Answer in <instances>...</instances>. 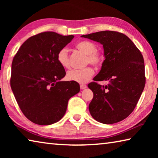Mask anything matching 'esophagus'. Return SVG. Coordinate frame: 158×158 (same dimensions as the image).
<instances>
[{
	"mask_svg": "<svg viewBox=\"0 0 158 158\" xmlns=\"http://www.w3.org/2000/svg\"><path fill=\"white\" fill-rule=\"evenodd\" d=\"M87 86L85 85H84V84H81L80 85V89H81V90H83V89H85V88H86Z\"/></svg>",
	"mask_w": 158,
	"mask_h": 158,
	"instance_id": "34e87169",
	"label": "esophagus"
}]
</instances>
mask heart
I'll use <instances>...</instances> for the list:
<instances>
[{
  "instance_id": "b5f03b06",
  "label": "heart",
  "mask_w": 158,
  "mask_h": 158,
  "mask_svg": "<svg viewBox=\"0 0 158 158\" xmlns=\"http://www.w3.org/2000/svg\"><path fill=\"white\" fill-rule=\"evenodd\" d=\"M77 49L86 55L85 64H90L95 67H99L103 62L104 58L102 53L97 50L96 44L91 41L81 40L75 44ZM57 61L63 68H69L70 66L69 55L67 48H62L57 53ZM94 74V69L91 67H87L82 69H71L68 72L66 78L69 81L85 84L89 81Z\"/></svg>"
}]
</instances>
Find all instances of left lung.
<instances>
[{
    "label": "left lung",
    "mask_w": 158,
    "mask_h": 158,
    "mask_svg": "<svg viewBox=\"0 0 158 158\" xmlns=\"http://www.w3.org/2000/svg\"><path fill=\"white\" fill-rule=\"evenodd\" d=\"M81 37L102 44L105 56L95 81L88 85L93 93L90 114L102 123L121 121L134 111L145 86L143 56L129 37L119 32L100 31ZM102 81L109 84L99 85Z\"/></svg>",
    "instance_id": "obj_1"
}]
</instances>
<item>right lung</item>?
I'll return each instance as SVG.
<instances>
[{
    "label": "right lung",
    "mask_w": 158,
    "mask_h": 158,
    "mask_svg": "<svg viewBox=\"0 0 158 158\" xmlns=\"http://www.w3.org/2000/svg\"><path fill=\"white\" fill-rule=\"evenodd\" d=\"M73 38L43 32L29 37L13 58L11 89L21 111L34 123L60 121L69 99L79 92L77 82L60 81L66 73L56 58L58 51Z\"/></svg>",
    "instance_id": "1"
}]
</instances>
